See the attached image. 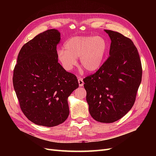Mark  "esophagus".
<instances>
[{
    "mask_svg": "<svg viewBox=\"0 0 156 156\" xmlns=\"http://www.w3.org/2000/svg\"><path fill=\"white\" fill-rule=\"evenodd\" d=\"M78 81L79 86L80 87H83V85H84V82H83V79L81 78H78Z\"/></svg>",
    "mask_w": 156,
    "mask_h": 156,
    "instance_id": "1",
    "label": "esophagus"
}]
</instances>
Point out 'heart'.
<instances>
[{
    "label": "heart",
    "instance_id": "1",
    "mask_svg": "<svg viewBox=\"0 0 156 156\" xmlns=\"http://www.w3.org/2000/svg\"><path fill=\"white\" fill-rule=\"evenodd\" d=\"M107 42L101 36H76L69 38L64 48L57 51L58 59L66 71H71L80 57V64L88 73L101 67L107 52Z\"/></svg>",
    "mask_w": 156,
    "mask_h": 156
}]
</instances>
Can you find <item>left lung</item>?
I'll return each mask as SVG.
<instances>
[{
  "label": "left lung",
  "mask_w": 156,
  "mask_h": 156,
  "mask_svg": "<svg viewBox=\"0 0 156 156\" xmlns=\"http://www.w3.org/2000/svg\"><path fill=\"white\" fill-rule=\"evenodd\" d=\"M104 31L111 40L110 55L99 70L83 81L91 116L97 121L111 123L133 107L142 68L132 40L116 31Z\"/></svg>",
  "instance_id": "8db88e82"
}]
</instances>
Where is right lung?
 Here are the masks:
<instances>
[{
    "label": "right lung",
    "instance_id": "add662e5",
    "mask_svg": "<svg viewBox=\"0 0 156 156\" xmlns=\"http://www.w3.org/2000/svg\"><path fill=\"white\" fill-rule=\"evenodd\" d=\"M55 29L41 33L24 44L13 72V86L21 109L34 123L47 127L66 121L68 98L79 85L76 76L58 62Z\"/></svg>",
    "mask_w": 156,
    "mask_h": 156
}]
</instances>
